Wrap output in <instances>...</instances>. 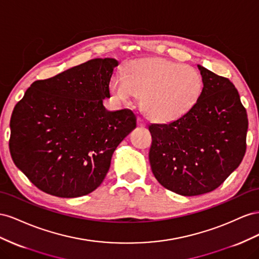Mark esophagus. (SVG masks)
<instances>
[{"label":"esophagus","mask_w":259,"mask_h":259,"mask_svg":"<svg viewBox=\"0 0 259 259\" xmlns=\"http://www.w3.org/2000/svg\"><path fill=\"white\" fill-rule=\"evenodd\" d=\"M138 125H140V127H145L146 125V122L142 117H138Z\"/></svg>","instance_id":"1"}]
</instances>
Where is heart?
Wrapping results in <instances>:
<instances>
[{
	"label": "heart",
	"instance_id": "obj_1",
	"mask_svg": "<svg viewBox=\"0 0 259 259\" xmlns=\"http://www.w3.org/2000/svg\"><path fill=\"white\" fill-rule=\"evenodd\" d=\"M110 92L121 102L143 95V107L154 120L171 121L193 106L202 93L203 80L191 66L165 58H142L132 62L125 75L115 72Z\"/></svg>",
	"mask_w": 259,
	"mask_h": 259
}]
</instances>
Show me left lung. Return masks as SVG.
<instances>
[{
    "mask_svg": "<svg viewBox=\"0 0 259 259\" xmlns=\"http://www.w3.org/2000/svg\"><path fill=\"white\" fill-rule=\"evenodd\" d=\"M203 90L195 104L169 123H151L150 164L162 187L184 196L208 193L239 167L248 119L234 84L197 65Z\"/></svg>",
    "mask_w": 259,
    "mask_h": 259,
    "instance_id": "1",
    "label": "left lung"
}]
</instances>
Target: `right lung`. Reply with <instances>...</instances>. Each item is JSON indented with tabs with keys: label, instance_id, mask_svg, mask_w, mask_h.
<instances>
[{
	"label": "right lung",
	"instance_id": "obj_1",
	"mask_svg": "<svg viewBox=\"0 0 259 259\" xmlns=\"http://www.w3.org/2000/svg\"><path fill=\"white\" fill-rule=\"evenodd\" d=\"M116 66L114 58H95L36 80L15 106L12 158L41 191L58 197L91 193L104 180L116 147L137 127L132 110L103 106Z\"/></svg>",
	"mask_w": 259,
	"mask_h": 259
}]
</instances>
